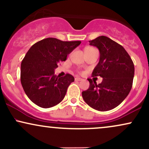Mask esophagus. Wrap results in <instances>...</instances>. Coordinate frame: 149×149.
Here are the masks:
<instances>
[{"label": "esophagus", "instance_id": "esophagus-1", "mask_svg": "<svg viewBox=\"0 0 149 149\" xmlns=\"http://www.w3.org/2000/svg\"><path fill=\"white\" fill-rule=\"evenodd\" d=\"M75 80H76V81H80V80H83V79H82V78H79V77H76V78H75Z\"/></svg>", "mask_w": 149, "mask_h": 149}]
</instances>
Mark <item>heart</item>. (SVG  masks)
<instances>
[{"mask_svg": "<svg viewBox=\"0 0 149 149\" xmlns=\"http://www.w3.org/2000/svg\"><path fill=\"white\" fill-rule=\"evenodd\" d=\"M93 49V48H92V47H87L85 49Z\"/></svg>", "mask_w": 149, "mask_h": 149, "instance_id": "obj_1", "label": "heart"}]
</instances>
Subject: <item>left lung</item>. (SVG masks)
I'll use <instances>...</instances> for the list:
<instances>
[{
  "instance_id": "8db88e82",
  "label": "left lung",
  "mask_w": 149,
  "mask_h": 149,
  "mask_svg": "<svg viewBox=\"0 0 149 149\" xmlns=\"http://www.w3.org/2000/svg\"><path fill=\"white\" fill-rule=\"evenodd\" d=\"M89 42L100 53V61L92 75L101 76L103 80L97 85L88 78L90 87L82 92V96L92 109L100 111L111 110L122 103L130 92L134 64L124 47L109 38L101 36Z\"/></svg>"
}]
</instances>
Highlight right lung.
Instances as JSON below:
<instances>
[{"label": "right lung", "instance_id": "1", "mask_svg": "<svg viewBox=\"0 0 149 149\" xmlns=\"http://www.w3.org/2000/svg\"><path fill=\"white\" fill-rule=\"evenodd\" d=\"M81 43L47 38L31 47L21 64V83L26 95L38 107L50 108L60 103L74 78L54 75L61 61Z\"/></svg>", "mask_w": 149, "mask_h": 149}]
</instances>
